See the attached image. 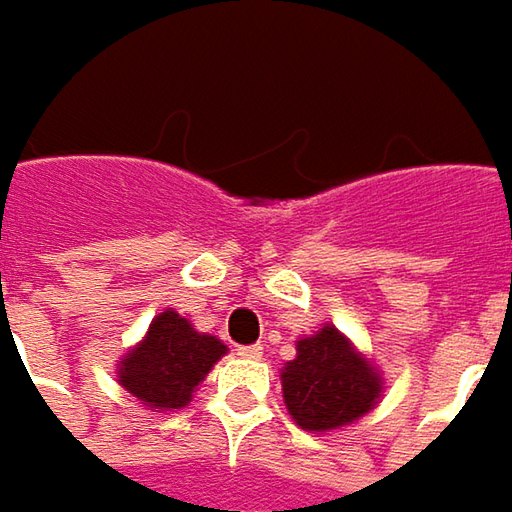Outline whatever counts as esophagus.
<instances>
[{
    "label": "esophagus",
    "mask_w": 512,
    "mask_h": 512,
    "mask_svg": "<svg viewBox=\"0 0 512 512\" xmlns=\"http://www.w3.org/2000/svg\"><path fill=\"white\" fill-rule=\"evenodd\" d=\"M239 356H242V359H262V344H247V347H239Z\"/></svg>",
    "instance_id": "34e87169"
}]
</instances>
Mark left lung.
Instances as JSON below:
<instances>
[{
	"label": "left lung",
	"instance_id": "obj_1",
	"mask_svg": "<svg viewBox=\"0 0 512 512\" xmlns=\"http://www.w3.org/2000/svg\"><path fill=\"white\" fill-rule=\"evenodd\" d=\"M382 373L333 325L296 342L282 370L287 413L302 430H339L370 413L382 396Z\"/></svg>",
	"mask_w": 512,
	"mask_h": 512
}]
</instances>
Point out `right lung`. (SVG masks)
<instances>
[{
  "label": "right lung",
  "instance_id": "add662e5",
  "mask_svg": "<svg viewBox=\"0 0 512 512\" xmlns=\"http://www.w3.org/2000/svg\"><path fill=\"white\" fill-rule=\"evenodd\" d=\"M227 347L210 333H199L173 307L150 322L145 339L119 362V384L150 410H182L210 367Z\"/></svg>",
  "mask_w": 512,
  "mask_h": 512
}]
</instances>
